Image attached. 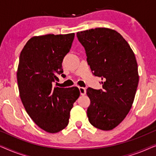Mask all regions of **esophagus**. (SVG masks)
I'll list each match as a JSON object with an SVG mask.
<instances>
[{
	"label": "esophagus",
	"mask_w": 156,
	"mask_h": 156,
	"mask_svg": "<svg viewBox=\"0 0 156 156\" xmlns=\"http://www.w3.org/2000/svg\"><path fill=\"white\" fill-rule=\"evenodd\" d=\"M79 89H80L81 95H84L86 94V89L84 88V87H79Z\"/></svg>",
	"instance_id": "34e87169"
}]
</instances>
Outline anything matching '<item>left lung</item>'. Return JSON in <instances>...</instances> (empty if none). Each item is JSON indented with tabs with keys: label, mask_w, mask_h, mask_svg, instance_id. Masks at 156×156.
I'll list each match as a JSON object with an SVG mask.
<instances>
[{
	"label": "left lung",
	"mask_w": 156,
	"mask_h": 156,
	"mask_svg": "<svg viewBox=\"0 0 156 156\" xmlns=\"http://www.w3.org/2000/svg\"><path fill=\"white\" fill-rule=\"evenodd\" d=\"M76 36L91 71L103 80V89H87L91 101L89 121L99 129L112 130L125 119L133 103L139 81L135 55L114 30L97 27L78 32Z\"/></svg>",
	"instance_id": "8db88e82"
}]
</instances>
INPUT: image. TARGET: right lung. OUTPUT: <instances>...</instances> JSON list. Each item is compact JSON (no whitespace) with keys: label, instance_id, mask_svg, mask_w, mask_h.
Returning <instances> with one entry per match:
<instances>
[{"label":"right lung","instance_id":"obj_1","mask_svg":"<svg viewBox=\"0 0 156 156\" xmlns=\"http://www.w3.org/2000/svg\"><path fill=\"white\" fill-rule=\"evenodd\" d=\"M74 37V33L34 36L20 55L17 81L20 99L32 120L48 133L67 126L70 111L80 95L78 87L53 86L57 74H62V63Z\"/></svg>","mask_w":156,"mask_h":156}]
</instances>
